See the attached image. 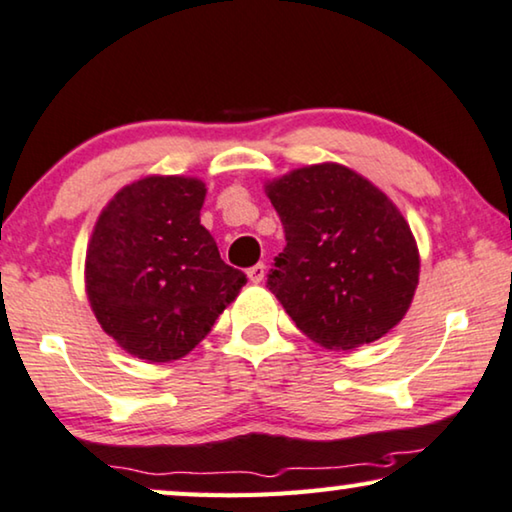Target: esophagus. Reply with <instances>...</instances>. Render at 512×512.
Segmentation results:
<instances>
[{
  "label": "esophagus",
  "instance_id": "34e87169",
  "mask_svg": "<svg viewBox=\"0 0 512 512\" xmlns=\"http://www.w3.org/2000/svg\"><path fill=\"white\" fill-rule=\"evenodd\" d=\"M247 274H249V279L254 281V284H261V281L265 279V265L263 263L251 265V268L247 270Z\"/></svg>",
  "mask_w": 512,
  "mask_h": 512
}]
</instances>
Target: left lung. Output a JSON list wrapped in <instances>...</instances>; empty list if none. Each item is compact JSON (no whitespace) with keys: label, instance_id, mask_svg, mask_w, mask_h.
Here are the masks:
<instances>
[{"label":"left lung","instance_id":"8db88e82","mask_svg":"<svg viewBox=\"0 0 512 512\" xmlns=\"http://www.w3.org/2000/svg\"><path fill=\"white\" fill-rule=\"evenodd\" d=\"M265 191L286 235L268 288L295 325L342 351L395 328L416 293L420 258L390 198L339 164L298 168Z\"/></svg>","mask_w":512,"mask_h":512}]
</instances>
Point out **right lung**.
<instances>
[{
    "instance_id": "obj_1",
    "label": "right lung",
    "mask_w": 512,
    "mask_h": 512,
    "mask_svg": "<svg viewBox=\"0 0 512 512\" xmlns=\"http://www.w3.org/2000/svg\"><path fill=\"white\" fill-rule=\"evenodd\" d=\"M203 201L205 184L194 177H145L94 226L87 298L101 328L140 360L187 355L247 284L201 224Z\"/></svg>"
}]
</instances>
